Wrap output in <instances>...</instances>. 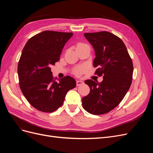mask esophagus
<instances>
[{"label":"esophagus","instance_id":"34e87169","mask_svg":"<svg viewBox=\"0 0 153 153\" xmlns=\"http://www.w3.org/2000/svg\"><path fill=\"white\" fill-rule=\"evenodd\" d=\"M84 84V82H83L82 80H76V85L77 86H79V85H82V84Z\"/></svg>","mask_w":153,"mask_h":153}]
</instances>
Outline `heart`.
<instances>
[{"label":"heart","mask_w":153,"mask_h":153,"mask_svg":"<svg viewBox=\"0 0 153 153\" xmlns=\"http://www.w3.org/2000/svg\"><path fill=\"white\" fill-rule=\"evenodd\" d=\"M89 47L87 45L85 44V43H78L77 45V47L76 48H80V47ZM84 67L83 66H80V67H78L76 68L75 70H74V72H75V74H76V75H80V74H81L82 73V71H84Z\"/></svg>","instance_id":"heart-1"}]
</instances>
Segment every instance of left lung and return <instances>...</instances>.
<instances>
[{"label": "left lung", "mask_w": 153, "mask_h": 153, "mask_svg": "<svg viewBox=\"0 0 153 153\" xmlns=\"http://www.w3.org/2000/svg\"><path fill=\"white\" fill-rule=\"evenodd\" d=\"M84 36L94 49L93 66L95 73L103 76L98 83L85 81L90 92L82 98V106L94 115L108 113L120 103L132 82L133 66L131 59L123 41L109 32L85 33Z\"/></svg>", "instance_id": "1"}]
</instances>
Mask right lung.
<instances>
[{
    "instance_id": "add662e5",
    "label": "right lung",
    "mask_w": 153,
    "mask_h": 153,
    "mask_svg": "<svg viewBox=\"0 0 153 153\" xmlns=\"http://www.w3.org/2000/svg\"><path fill=\"white\" fill-rule=\"evenodd\" d=\"M72 32L45 30L29 39L18 65L19 85L29 103L39 111L53 112L63 104L68 91L76 86L73 78L54 79L51 65L60 55Z\"/></svg>"
}]
</instances>
